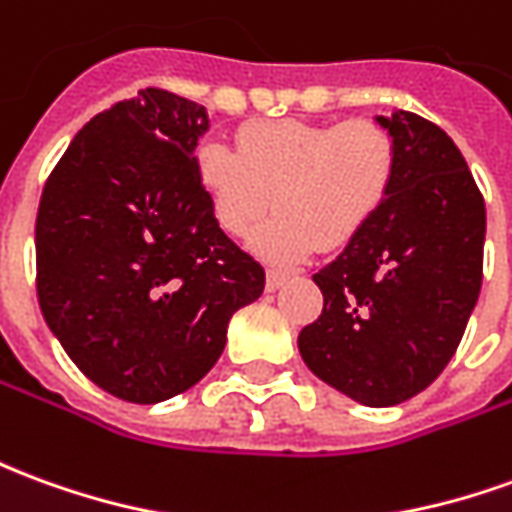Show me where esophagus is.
Instances as JSON below:
<instances>
[{"label":"esophagus","instance_id":"esophagus-1","mask_svg":"<svg viewBox=\"0 0 512 512\" xmlns=\"http://www.w3.org/2000/svg\"><path fill=\"white\" fill-rule=\"evenodd\" d=\"M285 280H288V277H285L282 271H274V268H271L266 274V291H277Z\"/></svg>","mask_w":512,"mask_h":512}]
</instances>
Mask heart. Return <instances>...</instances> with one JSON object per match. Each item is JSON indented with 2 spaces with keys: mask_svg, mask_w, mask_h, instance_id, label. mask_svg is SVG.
<instances>
[{
  "mask_svg": "<svg viewBox=\"0 0 512 512\" xmlns=\"http://www.w3.org/2000/svg\"><path fill=\"white\" fill-rule=\"evenodd\" d=\"M196 169L213 216L232 238H246L271 205L280 210L252 249L291 266L366 230L391 194L396 146L377 121H263L241 130L238 152L221 141L199 146Z\"/></svg>",
  "mask_w": 512,
  "mask_h": 512,
  "instance_id": "b5f03b06",
  "label": "heart"
}]
</instances>
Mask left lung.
I'll return each mask as SVG.
<instances>
[{
  "label": "left lung",
  "mask_w": 512,
  "mask_h": 512,
  "mask_svg": "<svg viewBox=\"0 0 512 512\" xmlns=\"http://www.w3.org/2000/svg\"><path fill=\"white\" fill-rule=\"evenodd\" d=\"M396 146L391 194L341 255L313 274L321 316L299 332L318 380L393 407L438 380L482 288L485 199L446 132L407 110L377 116Z\"/></svg>",
  "instance_id": "8db88e82"
}]
</instances>
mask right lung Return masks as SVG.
I'll return each instance as SVG.
<instances>
[{
  "mask_svg": "<svg viewBox=\"0 0 512 512\" xmlns=\"http://www.w3.org/2000/svg\"><path fill=\"white\" fill-rule=\"evenodd\" d=\"M207 110L160 88L88 121L44 185L38 302L102 391L157 405L205 377L266 271L224 235L196 169Z\"/></svg>",
  "mask_w": 512,
  "mask_h": 512,
  "instance_id": "1",
  "label": "right lung"
}]
</instances>
